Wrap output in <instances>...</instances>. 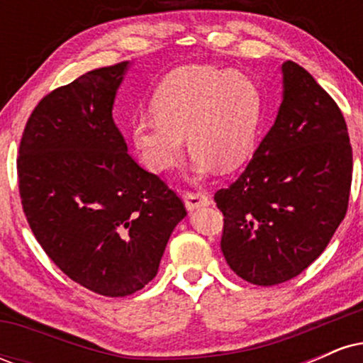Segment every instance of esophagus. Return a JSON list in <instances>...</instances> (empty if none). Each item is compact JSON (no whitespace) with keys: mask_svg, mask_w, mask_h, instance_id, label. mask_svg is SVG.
<instances>
[{"mask_svg":"<svg viewBox=\"0 0 363 363\" xmlns=\"http://www.w3.org/2000/svg\"><path fill=\"white\" fill-rule=\"evenodd\" d=\"M210 203V196L205 193H184V205L189 211L198 210L201 206H208Z\"/></svg>","mask_w":363,"mask_h":363,"instance_id":"1","label":"esophagus"}]
</instances>
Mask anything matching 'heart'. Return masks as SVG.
I'll use <instances>...</instances> for the list:
<instances>
[{"label": "heart", "instance_id": "1", "mask_svg": "<svg viewBox=\"0 0 363 363\" xmlns=\"http://www.w3.org/2000/svg\"><path fill=\"white\" fill-rule=\"evenodd\" d=\"M155 116L131 123L145 167L164 172L181 160L184 136L198 176L234 170L252 155L262 121V94L244 73L189 66L170 73L153 97Z\"/></svg>", "mask_w": 363, "mask_h": 363}]
</instances>
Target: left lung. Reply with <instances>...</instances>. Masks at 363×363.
Instances as JSON below:
<instances>
[{"mask_svg": "<svg viewBox=\"0 0 363 363\" xmlns=\"http://www.w3.org/2000/svg\"><path fill=\"white\" fill-rule=\"evenodd\" d=\"M277 119L234 184L216 191L222 252L232 272L272 286L323 254L347 215L353 157L347 123L297 62L281 65Z\"/></svg>", "mask_w": 363, "mask_h": 363, "instance_id": "obj_1", "label": "left lung"}]
</instances>
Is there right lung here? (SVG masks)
<instances>
[{"mask_svg":"<svg viewBox=\"0 0 363 363\" xmlns=\"http://www.w3.org/2000/svg\"><path fill=\"white\" fill-rule=\"evenodd\" d=\"M128 68L94 69L45 95L16 160L37 242L73 281L106 297H126L155 278L187 215L181 198L129 157L112 119Z\"/></svg>","mask_w":363,"mask_h":363,"instance_id":"obj_1","label":"right lung"}]
</instances>
